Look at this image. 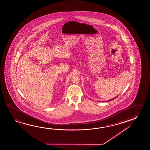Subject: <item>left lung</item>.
Instances as JSON below:
<instances>
[{"label":"left lung","mask_w":150,"mask_h":150,"mask_svg":"<svg viewBox=\"0 0 150 150\" xmlns=\"http://www.w3.org/2000/svg\"><path fill=\"white\" fill-rule=\"evenodd\" d=\"M116 98H117V97H115V98H114L112 99H110V100H113V99H114Z\"/></svg>","instance_id":"8db88e82"}]
</instances>
